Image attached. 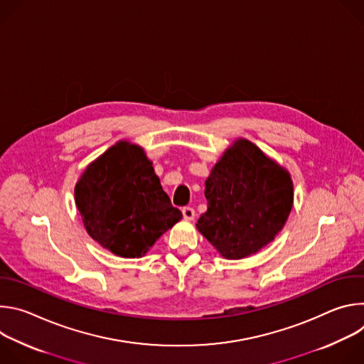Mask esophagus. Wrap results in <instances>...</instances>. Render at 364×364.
Returning <instances> with one entry per match:
<instances>
[{
	"label": "esophagus",
	"mask_w": 364,
	"mask_h": 364,
	"mask_svg": "<svg viewBox=\"0 0 364 364\" xmlns=\"http://www.w3.org/2000/svg\"><path fill=\"white\" fill-rule=\"evenodd\" d=\"M181 212H183V218L186 220H193L194 216H196V212H194L193 207H183Z\"/></svg>",
	"instance_id": "34e87169"
}]
</instances>
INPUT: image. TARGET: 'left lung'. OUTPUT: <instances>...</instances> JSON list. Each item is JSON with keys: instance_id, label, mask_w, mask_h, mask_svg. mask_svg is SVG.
I'll use <instances>...</instances> for the list:
<instances>
[{"instance_id": "obj_1", "label": "left lung", "mask_w": 364, "mask_h": 364, "mask_svg": "<svg viewBox=\"0 0 364 364\" xmlns=\"http://www.w3.org/2000/svg\"><path fill=\"white\" fill-rule=\"evenodd\" d=\"M207 212L198 232L226 259L261 250L282 230L292 209L289 173L247 139L229 146L205 180Z\"/></svg>"}]
</instances>
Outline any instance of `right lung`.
Listing matches in <instances>:
<instances>
[{"mask_svg":"<svg viewBox=\"0 0 364 364\" xmlns=\"http://www.w3.org/2000/svg\"><path fill=\"white\" fill-rule=\"evenodd\" d=\"M89 236L121 257H141L181 218L144 149L119 141L90 163L75 187Z\"/></svg>","mask_w":364,"mask_h":364,"instance_id":"obj_1","label":"right lung"}]
</instances>
